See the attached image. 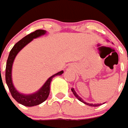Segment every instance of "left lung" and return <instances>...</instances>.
I'll return each mask as SVG.
<instances>
[{
	"mask_svg": "<svg viewBox=\"0 0 128 128\" xmlns=\"http://www.w3.org/2000/svg\"><path fill=\"white\" fill-rule=\"evenodd\" d=\"M72 91L73 94H74V96H76V98H77L78 100H79L80 102H81L84 103V104H86V105H87V106H92V107H98V106H101V105H102V104H104V103H103V104H88V103H86L85 102H84L83 101V100H82L81 98H80L79 96L77 95V94L76 92V91H75V90H74V88H72Z\"/></svg>",
	"mask_w": 128,
	"mask_h": 128,
	"instance_id": "1",
	"label": "left lung"
}]
</instances>
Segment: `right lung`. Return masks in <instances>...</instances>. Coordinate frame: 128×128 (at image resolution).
Listing matches in <instances>:
<instances>
[{"instance_id": "add662e5", "label": "right lung", "mask_w": 128, "mask_h": 128, "mask_svg": "<svg viewBox=\"0 0 128 128\" xmlns=\"http://www.w3.org/2000/svg\"><path fill=\"white\" fill-rule=\"evenodd\" d=\"M46 33V31L44 30H36V31L24 36L18 43H16L14 46L13 47V48L10 52L7 62H6V75H5L6 82L8 86V88L10 91V93H11L12 97L18 103L22 104L24 106H26V107L38 106V105L44 102V101H46L49 96V92H50V84H51L52 78L56 76H60L64 73L63 71H60L57 74H54L49 77L39 90L32 94H21L16 90L13 84L12 79V69L13 62L14 61L16 55L24 46L30 42L33 39L42 36Z\"/></svg>"}]
</instances>
